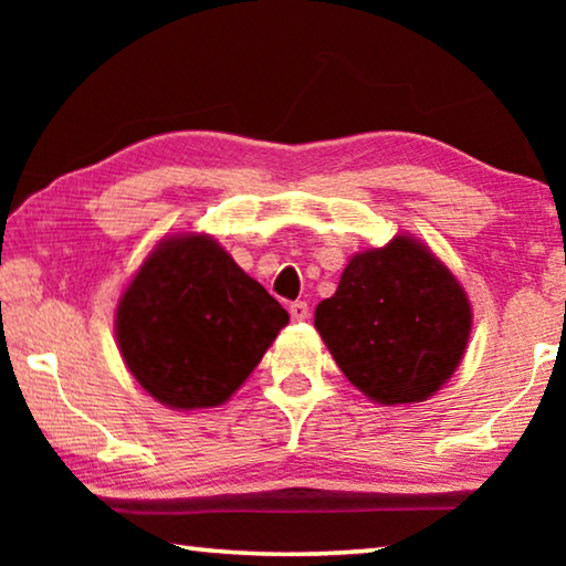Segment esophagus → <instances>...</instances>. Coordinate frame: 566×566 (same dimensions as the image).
Listing matches in <instances>:
<instances>
[{"label": "esophagus", "instance_id": "esophagus-1", "mask_svg": "<svg viewBox=\"0 0 566 566\" xmlns=\"http://www.w3.org/2000/svg\"><path fill=\"white\" fill-rule=\"evenodd\" d=\"M290 314L294 322H304L306 317H310V304L306 302H292L290 304Z\"/></svg>", "mask_w": 566, "mask_h": 566}]
</instances>
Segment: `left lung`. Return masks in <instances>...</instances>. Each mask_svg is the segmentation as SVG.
<instances>
[{
	"mask_svg": "<svg viewBox=\"0 0 566 566\" xmlns=\"http://www.w3.org/2000/svg\"><path fill=\"white\" fill-rule=\"evenodd\" d=\"M334 361L379 405L424 401L464 357L472 310L452 272L411 237L357 254L314 314Z\"/></svg>",
	"mask_w": 566,
	"mask_h": 566,
	"instance_id": "8db88e82",
	"label": "left lung"
}]
</instances>
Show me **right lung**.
<instances>
[{
  "mask_svg": "<svg viewBox=\"0 0 566 566\" xmlns=\"http://www.w3.org/2000/svg\"><path fill=\"white\" fill-rule=\"evenodd\" d=\"M290 314L214 239H165L117 306V342L134 379L161 405L205 409L252 375Z\"/></svg>",
  "mask_w": 566,
  "mask_h": 566,
  "instance_id": "obj_1",
  "label": "right lung"
}]
</instances>
